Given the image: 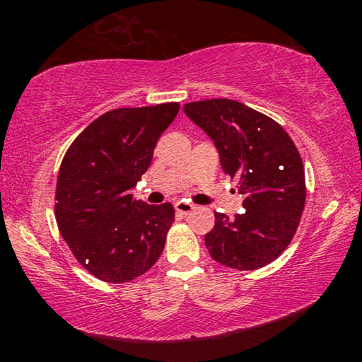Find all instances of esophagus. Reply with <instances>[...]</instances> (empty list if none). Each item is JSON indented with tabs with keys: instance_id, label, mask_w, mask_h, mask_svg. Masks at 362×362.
<instances>
[{
	"instance_id": "34e87169",
	"label": "esophagus",
	"mask_w": 362,
	"mask_h": 362,
	"mask_svg": "<svg viewBox=\"0 0 362 362\" xmlns=\"http://www.w3.org/2000/svg\"><path fill=\"white\" fill-rule=\"evenodd\" d=\"M194 209V204L192 203H187V201H179V203H175V211L182 214V216H187Z\"/></svg>"
}]
</instances>
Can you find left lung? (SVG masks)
Segmentation results:
<instances>
[{"label":"left lung","instance_id":"1","mask_svg":"<svg viewBox=\"0 0 362 362\" xmlns=\"http://www.w3.org/2000/svg\"><path fill=\"white\" fill-rule=\"evenodd\" d=\"M183 112L216 144L220 164L244 196V211L228 218L214 212L204 238L211 257L225 267L259 269L284 252L305 209L302 156L276 121L231 99L199 100Z\"/></svg>","mask_w":362,"mask_h":362}]
</instances>
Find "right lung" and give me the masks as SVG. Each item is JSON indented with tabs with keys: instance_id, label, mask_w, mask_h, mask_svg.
<instances>
[{
	"instance_id": "1",
	"label": "right lung",
	"mask_w": 362,
	"mask_h": 362,
	"mask_svg": "<svg viewBox=\"0 0 362 362\" xmlns=\"http://www.w3.org/2000/svg\"><path fill=\"white\" fill-rule=\"evenodd\" d=\"M180 103L116 108L73 140L56 187L60 235L84 269L105 283H131L155 265L174 223L173 204L148 206L131 188L150 168L158 139Z\"/></svg>"
}]
</instances>
